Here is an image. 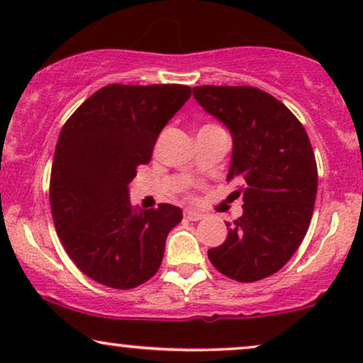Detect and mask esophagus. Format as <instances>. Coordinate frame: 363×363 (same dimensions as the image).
Instances as JSON below:
<instances>
[{
    "label": "esophagus",
    "instance_id": "obj_1",
    "mask_svg": "<svg viewBox=\"0 0 363 363\" xmlns=\"http://www.w3.org/2000/svg\"><path fill=\"white\" fill-rule=\"evenodd\" d=\"M185 218L188 221H200V220H203V215L200 211L188 210V211H185Z\"/></svg>",
    "mask_w": 363,
    "mask_h": 363
}]
</instances>
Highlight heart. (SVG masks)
Here are the masks:
<instances>
[{"instance_id":"heart-1","label":"heart","mask_w":363,"mask_h":363,"mask_svg":"<svg viewBox=\"0 0 363 363\" xmlns=\"http://www.w3.org/2000/svg\"><path fill=\"white\" fill-rule=\"evenodd\" d=\"M206 127H216V125H206Z\"/></svg>"}]
</instances>
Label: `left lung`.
Returning <instances> with one entry per match:
<instances>
[{"label": "left lung", "instance_id": "obj_1", "mask_svg": "<svg viewBox=\"0 0 363 363\" xmlns=\"http://www.w3.org/2000/svg\"><path fill=\"white\" fill-rule=\"evenodd\" d=\"M193 97L230 128L228 182L240 183L242 215L228 223L226 241L208 251L221 274L255 282L281 269L309 230L317 163L307 132L271 94L251 86H198Z\"/></svg>", "mask_w": 363, "mask_h": 363}]
</instances>
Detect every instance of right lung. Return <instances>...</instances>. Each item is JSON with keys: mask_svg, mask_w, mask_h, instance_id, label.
Segmentation results:
<instances>
[{"mask_svg": "<svg viewBox=\"0 0 363 363\" xmlns=\"http://www.w3.org/2000/svg\"><path fill=\"white\" fill-rule=\"evenodd\" d=\"M191 96L180 84L99 89L64 123L54 152L49 201L67 256L113 289L147 282L162 264L178 206L133 208L128 183L150 162L162 128Z\"/></svg>", "mask_w": 363, "mask_h": 363, "instance_id": "right-lung-1", "label": "right lung"}]
</instances>
